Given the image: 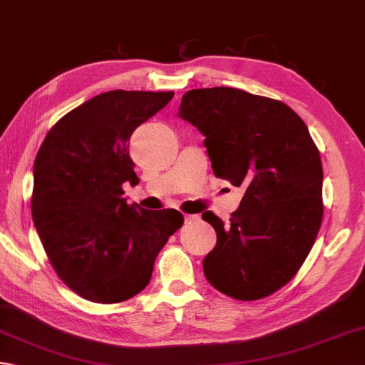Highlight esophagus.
Here are the masks:
<instances>
[{"mask_svg":"<svg viewBox=\"0 0 365 365\" xmlns=\"http://www.w3.org/2000/svg\"><path fill=\"white\" fill-rule=\"evenodd\" d=\"M184 221H185V224H194V222L200 221V216H198V215H185Z\"/></svg>","mask_w":365,"mask_h":365,"instance_id":"1","label":"esophagus"}]
</instances>
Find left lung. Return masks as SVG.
<instances>
[{"label": "left lung", "mask_w": 365, "mask_h": 365, "mask_svg": "<svg viewBox=\"0 0 365 365\" xmlns=\"http://www.w3.org/2000/svg\"><path fill=\"white\" fill-rule=\"evenodd\" d=\"M180 118L205 136L217 178L245 195L229 222L206 211L217 242L203 259L210 284L257 300L295 277L322 221V163L305 122L283 101L232 87L182 95Z\"/></svg>", "instance_id": "1"}]
</instances>
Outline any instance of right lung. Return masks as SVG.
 <instances>
[{"label":"right lung","instance_id":"right-lung-1","mask_svg":"<svg viewBox=\"0 0 365 365\" xmlns=\"http://www.w3.org/2000/svg\"><path fill=\"white\" fill-rule=\"evenodd\" d=\"M175 92L111 91L65 114L33 167L31 215L60 279L91 302L119 304L149 284L157 254L180 229L176 210L128 205L136 184L128 140Z\"/></svg>","mask_w":365,"mask_h":365}]
</instances>
